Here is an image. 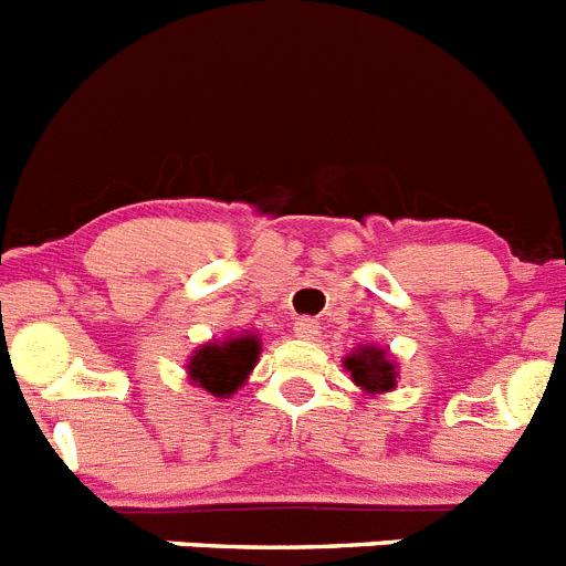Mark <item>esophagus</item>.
I'll use <instances>...</instances> for the list:
<instances>
[{"label": "esophagus", "instance_id": "esophagus-1", "mask_svg": "<svg viewBox=\"0 0 566 566\" xmlns=\"http://www.w3.org/2000/svg\"><path fill=\"white\" fill-rule=\"evenodd\" d=\"M319 334V323L312 317H300L294 319V337L300 339H314Z\"/></svg>", "mask_w": 566, "mask_h": 566}]
</instances>
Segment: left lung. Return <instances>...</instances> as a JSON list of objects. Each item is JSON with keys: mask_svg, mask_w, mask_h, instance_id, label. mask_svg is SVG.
<instances>
[{"mask_svg": "<svg viewBox=\"0 0 566 566\" xmlns=\"http://www.w3.org/2000/svg\"><path fill=\"white\" fill-rule=\"evenodd\" d=\"M343 365L345 371H352V379L365 394L391 391L394 385H397V363L388 357L385 348H377V345H357L345 357Z\"/></svg>", "mask_w": 566, "mask_h": 566, "instance_id": "8db88e82", "label": "left lung"}]
</instances>
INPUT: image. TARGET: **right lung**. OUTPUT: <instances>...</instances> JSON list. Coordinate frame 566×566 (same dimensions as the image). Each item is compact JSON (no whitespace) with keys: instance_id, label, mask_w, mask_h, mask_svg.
I'll return each instance as SVG.
<instances>
[{"instance_id":"1","label":"right lung","mask_w":566,"mask_h":566,"mask_svg":"<svg viewBox=\"0 0 566 566\" xmlns=\"http://www.w3.org/2000/svg\"><path fill=\"white\" fill-rule=\"evenodd\" d=\"M260 354L258 334L243 332L238 337L218 339V343L201 345L189 359L187 371L198 388L214 394V397H232L240 385L247 382Z\"/></svg>"}]
</instances>
